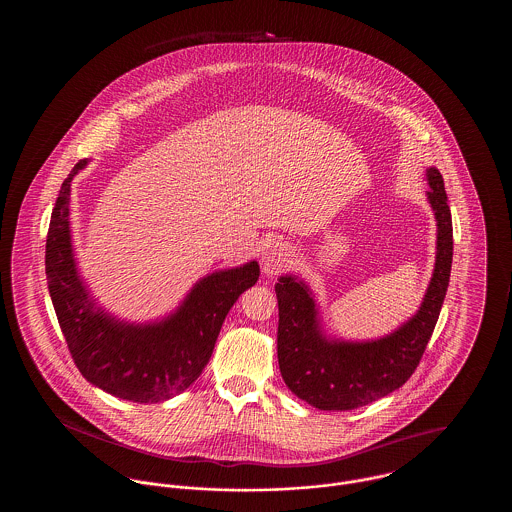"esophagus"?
Masks as SVG:
<instances>
[{
	"mask_svg": "<svg viewBox=\"0 0 512 512\" xmlns=\"http://www.w3.org/2000/svg\"><path fill=\"white\" fill-rule=\"evenodd\" d=\"M292 253V249H290L286 244L276 242V244L270 245L267 251L263 253V259H261L263 272H265L267 276H274V274H278L280 270H284V268L290 265V261H292Z\"/></svg>",
	"mask_w": 512,
	"mask_h": 512,
	"instance_id": "esophagus-1",
	"label": "esophagus"
}]
</instances>
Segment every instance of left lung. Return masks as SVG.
I'll return each mask as SVG.
<instances>
[{
    "label": "left lung",
    "instance_id": "8db88e82",
    "mask_svg": "<svg viewBox=\"0 0 512 512\" xmlns=\"http://www.w3.org/2000/svg\"><path fill=\"white\" fill-rule=\"evenodd\" d=\"M436 217V265L418 311L378 340L349 341L324 332L311 288L293 274L278 278V365L286 386L320 411H351L399 390L420 363L449 286L453 224L443 178L426 169Z\"/></svg>",
    "mask_w": 512,
    "mask_h": 512
}]
</instances>
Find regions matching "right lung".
Returning a JSON list of instances; mask_svg holds the SVG:
<instances>
[{"instance_id": "right-lung-1", "label": "right lung", "mask_w": 512, "mask_h": 512, "mask_svg": "<svg viewBox=\"0 0 512 512\" xmlns=\"http://www.w3.org/2000/svg\"><path fill=\"white\" fill-rule=\"evenodd\" d=\"M65 178L49 220L48 290L61 332L82 376L134 403H161L188 390L211 359L220 326L238 297L259 280V263L215 270L161 320L128 322L107 313L80 276L71 236V182Z\"/></svg>"}]
</instances>
